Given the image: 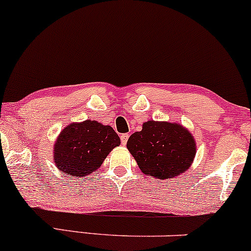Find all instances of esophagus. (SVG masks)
<instances>
[{
	"label": "esophagus",
	"mask_w": 251,
	"mask_h": 251,
	"mask_svg": "<svg viewBox=\"0 0 251 251\" xmlns=\"http://www.w3.org/2000/svg\"><path fill=\"white\" fill-rule=\"evenodd\" d=\"M128 137H130V134H128V133H123V134H121V136H120L121 144L126 145V143H127V140H128Z\"/></svg>",
	"instance_id": "obj_1"
}]
</instances>
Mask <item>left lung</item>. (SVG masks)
Wrapping results in <instances>:
<instances>
[{
  "label": "left lung",
  "mask_w": 251,
  "mask_h": 251,
  "mask_svg": "<svg viewBox=\"0 0 251 251\" xmlns=\"http://www.w3.org/2000/svg\"><path fill=\"white\" fill-rule=\"evenodd\" d=\"M126 147L143 173L161 180L186 173L195 156L192 134L177 124L144 123Z\"/></svg>",
  "instance_id": "1"
}]
</instances>
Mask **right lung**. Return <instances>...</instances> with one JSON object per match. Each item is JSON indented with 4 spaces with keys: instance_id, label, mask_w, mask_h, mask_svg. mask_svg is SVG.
I'll return each mask as SVG.
<instances>
[{
    "instance_id": "obj_1",
    "label": "right lung",
    "mask_w": 251,
    "mask_h": 251,
    "mask_svg": "<svg viewBox=\"0 0 251 251\" xmlns=\"http://www.w3.org/2000/svg\"><path fill=\"white\" fill-rule=\"evenodd\" d=\"M120 138L111 126L95 120L67 126L57 138L53 158L62 174L85 177L98 170Z\"/></svg>"
}]
</instances>
